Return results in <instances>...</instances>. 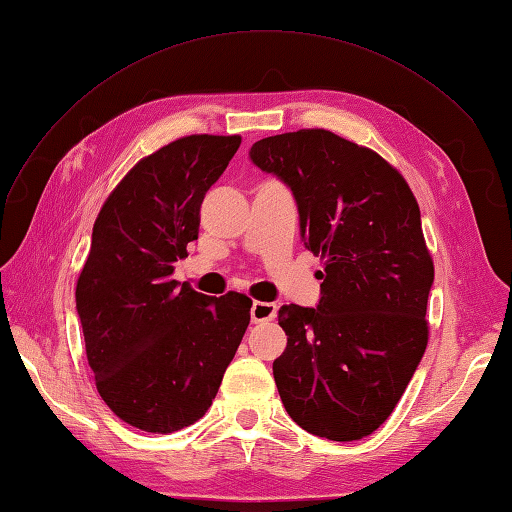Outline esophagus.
I'll return each mask as SVG.
<instances>
[{"mask_svg":"<svg viewBox=\"0 0 512 512\" xmlns=\"http://www.w3.org/2000/svg\"><path fill=\"white\" fill-rule=\"evenodd\" d=\"M275 312H277V305L275 303H267V301H254L252 303V322H265V320H271L275 318Z\"/></svg>","mask_w":512,"mask_h":512,"instance_id":"obj_1","label":"esophagus"}]
</instances>
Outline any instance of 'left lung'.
<instances>
[{
	"mask_svg": "<svg viewBox=\"0 0 512 512\" xmlns=\"http://www.w3.org/2000/svg\"><path fill=\"white\" fill-rule=\"evenodd\" d=\"M250 158L292 190L305 247L324 258L318 307L277 316L282 404L314 436L361 440L391 416L427 348L433 260L418 203L376 151L322 128L262 138Z\"/></svg>",
	"mask_w": 512,
	"mask_h": 512,
	"instance_id": "1",
	"label": "left lung"
}]
</instances>
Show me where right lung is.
<instances>
[{
	"label": "right lung",
	"mask_w": 512,
	"mask_h": 512,
	"mask_svg": "<svg viewBox=\"0 0 512 512\" xmlns=\"http://www.w3.org/2000/svg\"><path fill=\"white\" fill-rule=\"evenodd\" d=\"M241 136H183L136 162L102 205L76 282L96 389L123 423L173 433L218 395L252 299L207 297L173 280L198 239L200 205Z\"/></svg>",
	"instance_id": "add662e5"
}]
</instances>
